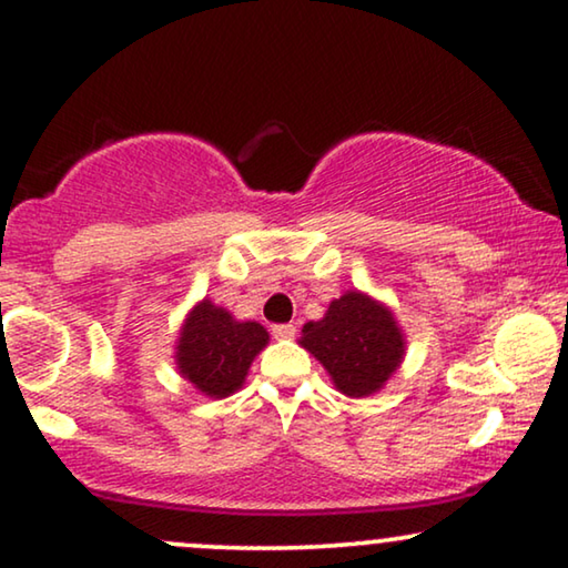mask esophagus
Returning a JSON list of instances; mask_svg holds the SVG:
<instances>
[{
  "label": "esophagus",
  "mask_w": 568,
  "mask_h": 568,
  "mask_svg": "<svg viewBox=\"0 0 568 568\" xmlns=\"http://www.w3.org/2000/svg\"><path fill=\"white\" fill-rule=\"evenodd\" d=\"M271 333H274V338H294L297 328H294L292 323H282V325H271Z\"/></svg>",
  "instance_id": "34e87169"
}]
</instances>
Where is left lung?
I'll list each match as a JSON object with an SVG mask.
<instances>
[{
    "label": "left lung",
    "mask_w": 568,
    "mask_h": 568,
    "mask_svg": "<svg viewBox=\"0 0 568 568\" xmlns=\"http://www.w3.org/2000/svg\"><path fill=\"white\" fill-rule=\"evenodd\" d=\"M300 344L352 398L379 390L403 359V336L390 310L362 292L333 300L323 321L302 328Z\"/></svg>",
    "instance_id": "obj_1"
}]
</instances>
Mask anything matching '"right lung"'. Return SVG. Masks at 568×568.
I'll use <instances>...</instances> for the list:
<instances>
[{"instance_id": "right-lung-1", "label": "right lung", "mask_w": 568, "mask_h": 568, "mask_svg": "<svg viewBox=\"0 0 568 568\" xmlns=\"http://www.w3.org/2000/svg\"><path fill=\"white\" fill-rule=\"evenodd\" d=\"M268 344L258 323H237L227 310L204 300L193 310L178 344V367L201 393L224 398L247 375L253 356Z\"/></svg>"}]
</instances>
